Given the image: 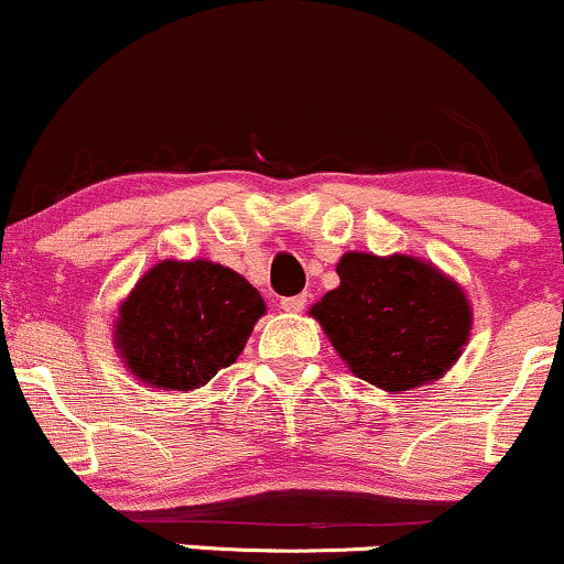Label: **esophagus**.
Listing matches in <instances>:
<instances>
[{
	"instance_id": "obj_1",
	"label": "esophagus",
	"mask_w": 564,
	"mask_h": 564,
	"mask_svg": "<svg viewBox=\"0 0 564 564\" xmlns=\"http://www.w3.org/2000/svg\"><path fill=\"white\" fill-rule=\"evenodd\" d=\"M304 304H307V296H304V294L283 296V300H281V310H283V313H302Z\"/></svg>"
}]
</instances>
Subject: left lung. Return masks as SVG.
Returning <instances> with one entry per match:
<instances>
[{"instance_id": "obj_1", "label": "left lung", "mask_w": 564, "mask_h": 564, "mask_svg": "<svg viewBox=\"0 0 564 564\" xmlns=\"http://www.w3.org/2000/svg\"><path fill=\"white\" fill-rule=\"evenodd\" d=\"M336 273L339 286L310 315L355 377L398 394L456 364L471 332V307L453 278L416 257L364 251L341 257Z\"/></svg>"}]
</instances>
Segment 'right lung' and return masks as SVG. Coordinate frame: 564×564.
Instances as JSON below:
<instances>
[{
  "instance_id": "1",
  "label": "right lung",
  "mask_w": 564,
  "mask_h": 564,
  "mask_svg": "<svg viewBox=\"0 0 564 564\" xmlns=\"http://www.w3.org/2000/svg\"><path fill=\"white\" fill-rule=\"evenodd\" d=\"M264 315L260 291L209 260H164L121 302L113 345L142 384L198 390L236 364Z\"/></svg>"
}]
</instances>
